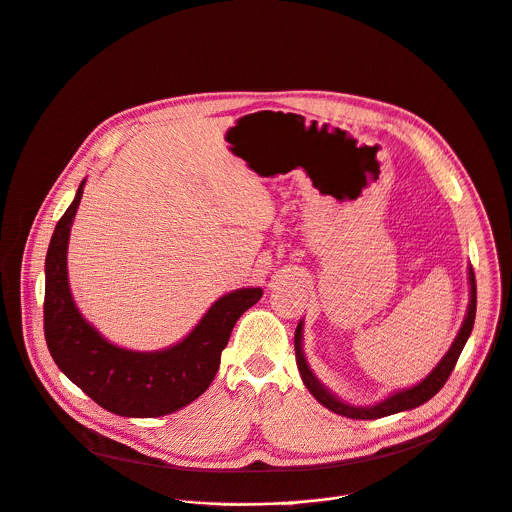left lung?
I'll use <instances>...</instances> for the list:
<instances>
[{
	"label": "left lung",
	"instance_id": "8db88e82",
	"mask_svg": "<svg viewBox=\"0 0 512 512\" xmlns=\"http://www.w3.org/2000/svg\"><path fill=\"white\" fill-rule=\"evenodd\" d=\"M468 280H470V302H468V313L464 317V323H462V327H460L452 347L448 349V353L434 367V371L424 381H420L418 385H414L410 389H401L397 393H391L383 401H379L375 405H367V407L349 405V403L341 401L337 395H333L315 377V373L311 371L309 363H306L304 353H302V321H300L298 327H296V333H294V351H296V365H298L302 383L306 385V389L313 393V397L319 403H323L327 407V410H331V412H335L339 416L351 418V420H377V418H385V416H391V414H397V412L414 410V407L426 403L448 381V377L454 371V365H456V361H458V357H460V353H462V349H464V345H466V341H468V337L472 333L474 317H476V278H474V270L472 268L468 270Z\"/></svg>",
	"mask_w": 512,
	"mask_h": 512
}]
</instances>
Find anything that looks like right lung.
I'll use <instances>...</instances> for the list:
<instances>
[{
	"mask_svg": "<svg viewBox=\"0 0 512 512\" xmlns=\"http://www.w3.org/2000/svg\"><path fill=\"white\" fill-rule=\"evenodd\" d=\"M84 181L58 220L46 254L44 335L54 363L90 399L125 418L173 414L210 387L236 321L256 304L262 288L224 294L197 327L163 351H129L109 343L78 313L68 286L66 252Z\"/></svg>",
	"mask_w": 512,
	"mask_h": 512,
	"instance_id": "add662e5",
	"label": "right lung"
}]
</instances>
